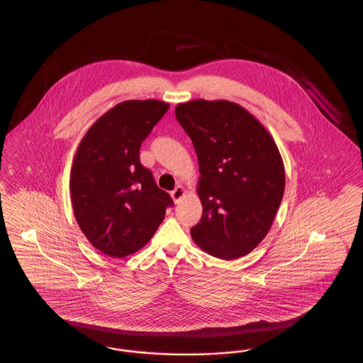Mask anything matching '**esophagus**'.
<instances>
[{"instance_id": "34e87169", "label": "esophagus", "mask_w": 363, "mask_h": 363, "mask_svg": "<svg viewBox=\"0 0 363 363\" xmlns=\"http://www.w3.org/2000/svg\"><path fill=\"white\" fill-rule=\"evenodd\" d=\"M184 196H185V189H184L181 185H178V186L172 191V197H173L175 204H178V203L182 200Z\"/></svg>"}]
</instances>
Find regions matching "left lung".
Instances as JSON below:
<instances>
[{"label": "left lung", "instance_id": "1", "mask_svg": "<svg viewBox=\"0 0 363 363\" xmlns=\"http://www.w3.org/2000/svg\"><path fill=\"white\" fill-rule=\"evenodd\" d=\"M199 162L203 204L194 243L208 255L235 259L249 255L271 230L286 173L277 143L241 104L194 99L175 107Z\"/></svg>", "mask_w": 363, "mask_h": 363}]
</instances>
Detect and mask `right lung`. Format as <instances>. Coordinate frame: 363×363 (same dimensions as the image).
I'll return each instance as SVG.
<instances>
[{
    "label": "right lung",
    "mask_w": 363,
    "mask_h": 363,
    "mask_svg": "<svg viewBox=\"0 0 363 363\" xmlns=\"http://www.w3.org/2000/svg\"><path fill=\"white\" fill-rule=\"evenodd\" d=\"M156 99L125 101L106 111L82 138L70 169L76 222L94 247L122 259L155 234L173 206L140 163V145L169 110Z\"/></svg>",
    "instance_id": "obj_1"
}]
</instances>
